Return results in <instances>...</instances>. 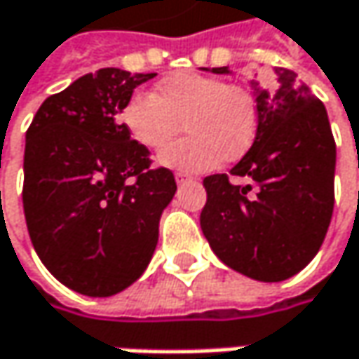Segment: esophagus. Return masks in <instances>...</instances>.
Wrapping results in <instances>:
<instances>
[{
	"label": "esophagus",
	"instance_id": "esophagus-1",
	"mask_svg": "<svg viewBox=\"0 0 359 359\" xmlns=\"http://www.w3.org/2000/svg\"><path fill=\"white\" fill-rule=\"evenodd\" d=\"M175 179H177V182H179V184H182V182H189V180H191V177H189V175H184V172H177V175H175Z\"/></svg>",
	"mask_w": 359,
	"mask_h": 359
}]
</instances>
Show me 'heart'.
<instances>
[{"mask_svg": "<svg viewBox=\"0 0 359 359\" xmlns=\"http://www.w3.org/2000/svg\"><path fill=\"white\" fill-rule=\"evenodd\" d=\"M121 125L137 146L160 149L180 131L187 137L166 146L158 160L180 172H208L222 160H236L250 147L259 109L255 96L222 78L179 72L135 92L121 109Z\"/></svg>", "mask_w": 359, "mask_h": 359, "instance_id": "heart-1", "label": "heart"}]
</instances>
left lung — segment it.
I'll list each match as a JSON object with an SVG mask.
<instances>
[{
    "label": "left lung",
    "mask_w": 359,
    "mask_h": 359,
    "mask_svg": "<svg viewBox=\"0 0 359 359\" xmlns=\"http://www.w3.org/2000/svg\"><path fill=\"white\" fill-rule=\"evenodd\" d=\"M208 72V69H205ZM213 74H232L213 67ZM257 135L228 175L203 179L208 203L201 230L222 263L257 281H283L302 271L325 241L335 203V140L325 104L276 67L273 86L252 82Z\"/></svg>",
    "instance_id": "obj_1"
}]
</instances>
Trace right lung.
<instances>
[{
	"instance_id": "1",
	"label": "right lung",
	"mask_w": 359,
	"mask_h": 359,
	"mask_svg": "<svg viewBox=\"0 0 359 359\" xmlns=\"http://www.w3.org/2000/svg\"><path fill=\"white\" fill-rule=\"evenodd\" d=\"M156 74L102 67L36 111L24 149V215L43 265L69 290L107 298L146 271L160 215L177 193L168 168H149L118 121Z\"/></svg>"
}]
</instances>
